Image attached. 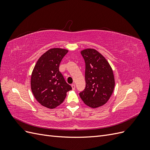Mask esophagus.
Instances as JSON below:
<instances>
[{
  "mask_svg": "<svg viewBox=\"0 0 150 150\" xmlns=\"http://www.w3.org/2000/svg\"><path fill=\"white\" fill-rule=\"evenodd\" d=\"M71 87H72V89H73V90H74L75 89V88H76V86H75V84H72L71 85Z\"/></svg>",
  "mask_w": 150,
  "mask_h": 150,
  "instance_id": "obj_1",
  "label": "esophagus"
}]
</instances>
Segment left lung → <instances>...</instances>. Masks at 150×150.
Listing matches in <instances>:
<instances>
[{
	"label": "left lung",
	"mask_w": 150,
	"mask_h": 150,
	"mask_svg": "<svg viewBox=\"0 0 150 150\" xmlns=\"http://www.w3.org/2000/svg\"><path fill=\"white\" fill-rule=\"evenodd\" d=\"M85 64L86 88L79 96L86 105L96 108L106 104L115 88L112 69L101 53L94 49L81 51Z\"/></svg>",
	"instance_id": "obj_1"
}]
</instances>
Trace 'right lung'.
I'll return each mask as SVG.
<instances>
[{"label":"right lung","instance_id":"1","mask_svg":"<svg viewBox=\"0 0 150 150\" xmlns=\"http://www.w3.org/2000/svg\"><path fill=\"white\" fill-rule=\"evenodd\" d=\"M68 50L50 49L39 57L31 74L30 86L34 96L42 106L54 109L64 101L72 89L59 70Z\"/></svg>","mask_w":150,"mask_h":150}]
</instances>
